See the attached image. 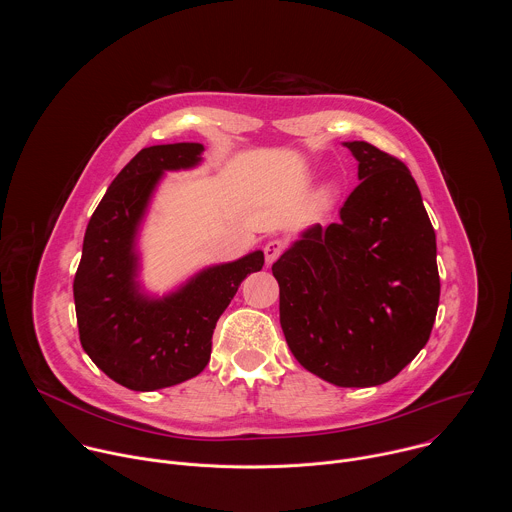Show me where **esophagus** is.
<instances>
[{"instance_id": "1", "label": "esophagus", "mask_w": 512, "mask_h": 512, "mask_svg": "<svg viewBox=\"0 0 512 512\" xmlns=\"http://www.w3.org/2000/svg\"><path fill=\"white\" fill-rule=\"evenodd\" d=\"M283 241H279V239H271V241H267L265 243V247H263V253H265V261H267V265H271L281 253H283Z\"/></svg>"}]
</instances>
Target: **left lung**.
<instances>
[{"label": "left lung", "mask_w": 512, "mask_h": 512, "mask_svg": "<svg viewBox=\"0 0 512 512\" xmlns=\"http://www.w3.org/2000/svg\"><path fill=\"white\" fill-rule=\"evenodd\" d=\"M360 184L340 221L302 233L271 267L279 322L302 367L336 387H377L427 344L440 273L435 233L407 166L346 141Z\"/></svg>", "instance_id": "8db88e82"}]
</instances>
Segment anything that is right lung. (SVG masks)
Returning a JSON list of instances; mask_svg holds the SVG:
<instances>
[{"instance_id": "right-lung-1", "label": "right lung", "mask_w": 512, "mask_h": 512, "mask_svg": "<svg viewBox=\"0 0 512 512\" xmlns=\"http://www.w3.org/2000/svg\"><path fill=\"white\" fill-rule=\"evenodd\" d=\"M202 143L143 148L111 182L87 225L72 283L85 352L115 383L156 391L184 383L210 360L214 326L263 251L198 271L164 298L143 294L135 239L164 172L202 162Z\"/></svg>"}]
</instances>
